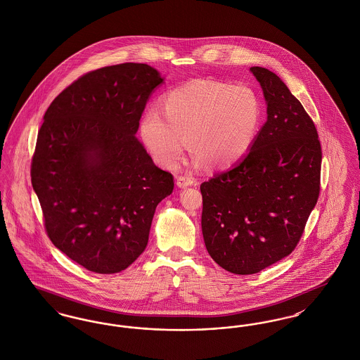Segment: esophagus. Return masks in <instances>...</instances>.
Returning a JSON list of instances; mask_svg holds the SVG:
<instances>
[{"instance_id":"34e87169","label":"esophagus","mask_w":360,"mask_h":360,"mask_svg":"<svg viewBox=\"0 0 360 360\" xmlns=\"http://www.w3.org/2000/svg\"><path fill=\"white\" fill-rule=\"evenodd\" d=\"M193 185H197V181L191 176H185V175H179L176 176V186L181 188H188V186H193Z\"/></svg>"}]
</instances>
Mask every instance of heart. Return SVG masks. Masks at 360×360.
I'll list each match as a JSON object with an SVG mask.
<instances>
[{
  "instance_id": "1",
  "label": "heart",
  "mask_w": 360,
  "mask_h": 360,
  "mask_svg": "<svg viewBox=\"0 0 360 360\" xmlns=\"http://www.w3.org/2000/svg\"><path fill=\"white\" fill-rule=\"evenodd\" d=\"M160 112L148 110L139 134L155 163L172 167L188 147L191 166L225 170L235 166L257 140L263 108L257 91L245 84L204 79L167 91Z\"/></svg>"
}]
</instances>
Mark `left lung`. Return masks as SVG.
Wrapping results in <instances>:
<instances>
[{
  "label": "left lung",
  "instance_id": "1",
  "mask_svg": "<svg viewBox=\"0 0 360 360\" xmlns=\"http://www.w3.org/2000/svg\"><path fill=\"white\" fill-rule=\"evenodd\" d=\"M267 103L257 140L229 172L201 185L202 235L229 273L257 274L288 257L320 194L321 146L314 122L270 70L251 68Z\"/></svg>",
  "mask_w": 360,
  "mask_h": 360
}]
</instances>
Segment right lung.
<instances>
[{"mask_svg":"<svg viewBox=\"0 0 360 360\" xmlns=\"http://www.w3.org/2000/svg\"><path fill=\"white\" fill-rule=\"evenodd\" d=\"M160 74L144 63L90 71L49 106L31 179L52 244L97 274L131 266L148 243L158 204L174 178L137 140Z\"/></svg>","mask_w":360,"mask_h":360,"instance_id":"right-lung-1","label":"right lung"}]
</instances>
